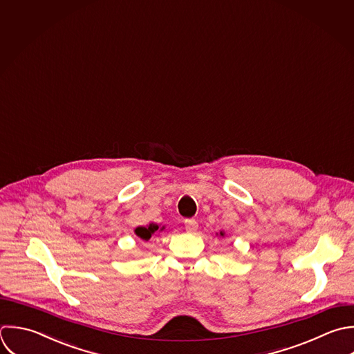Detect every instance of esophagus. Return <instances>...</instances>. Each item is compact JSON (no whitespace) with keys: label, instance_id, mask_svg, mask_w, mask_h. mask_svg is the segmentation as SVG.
<instances>
[{"label":"esophagus","instance_id":"esophagus-1","mask_svg":"<svg viewBox=\"0 0 354 354\" xmlns=\"http://www.w3.org/2000/svg\"><path fill=\"white\" fill-rule=\"evenodd\" d=\"M185 226H186L187 233H194L198 229V223L194 219H186Z\"/></svg>","mask_w":354,"mask_h":354}]
</instances>
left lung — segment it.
Listing matches in <instances>:
<instances>
[{
	"mask_svg": "<svg viewBox=\"0 0 354 354\" xmlns=\"http://www.w3.org/2000/svg\"><path fill=\"white\" fill-rule=\"evenodd\" d=\"M216 234H218V236H219V237H225V236H226V233H225V230H221V232H219V233H216Z\"/></svg>",
	"mask_w": 354,
	"mask_h": 354,
	"instance_id": "8db88e82",
	"label": "left lung"
}]
</instances>
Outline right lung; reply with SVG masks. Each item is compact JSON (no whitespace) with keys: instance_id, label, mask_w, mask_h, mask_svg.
<instances>
[{"instance_id":"1","label":"right lung","mask_w":354,"mask_h":354,"mask_svg":"<svg viewBox=\"0 0 354 354\" xmlns=\"http://www.w3.org/2000/svg\"><path fill=\"white\" fill-rule=\"evenodd\" d=\"M165 229V226L157 225V223H149L147 226H138L133 232L136 234L138 239L143 240V241H149L150 237L157 233V232H162Z\"/></svg>"}]
</instances>
